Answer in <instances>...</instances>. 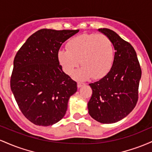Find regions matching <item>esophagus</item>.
<instances>
[{"instance_id": "1", "label": "esophagus", "mask_w": 152, "mask_h": 152, "mask_svg": "<svg viewBox=\"0 0 152 152\" xmlns=\"http://www.w3.org/2000/svg\"><path fill=\"white\" fill-rule=\"evenodd\" d=\"M83 85H84V83H81V82H78V83H77V86H78V88H81V87L83 86Z\"/></svg>"}]
</instances>
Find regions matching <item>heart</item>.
<instances>
[{
    "instance_id": "heart-1",
    "label": "heart",
    "mask_w": 152,
    "mask_h": 152,
    "mask_svg": "<svg viewBox=\"0 0 152 152\" xmlns=\"http://www.w3.org/2000/svg\"><path fill=\"white\" fill-rule=\"evenodd\" d=\"M66 49L58 50L57 57L63 70L71 75L78 64L82 66L74 74L77 80L105 76L113 66L114 49L109 37L103 34H81L71 38Z\"/></svg>"
}]
</instances>
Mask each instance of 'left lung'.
I'll use <instances>...</instances> for the list:
<instances>
[{
  "label": "left lung",
  "mask_w": 152,
  "mask_h": 152,
  "mask_svg": "<svg viewBox=\"0 0 152 152\" xmlns=\"http://www.w3.org/2000/svg\"><path fill=\"white\" fill-rule=\"evenodd\" d=\"M98 31L109 38L116 52L109 72L89 84L93 94L88 103V114L100 123L113 124L126 117L135 107L142 70L129 43L111 29Z\"/></svg>",
  "instance_id": "8db88e82"
}]
</instances>
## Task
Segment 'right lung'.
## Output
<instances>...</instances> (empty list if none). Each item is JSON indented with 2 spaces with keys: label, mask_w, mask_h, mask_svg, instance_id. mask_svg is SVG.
<instances>
[{
  "label": "right lung",
  "mask_w": 152,
  "mask_h": 152,
  "mask_svg": "<svg viewBox=\"0 0 152 152\" xmlns=\"http://www.w3.org/2000/svg\"><path fill=\"white\" fill-rule=\"evenodd\" d=\"M79 30L36 31L13 61L10 88L21 112L38 126H51L65 116L77 83L62 70L57 54L62 43Z\"/></svg>",
  "instance_id": "right-lung-1"
}]
</instances>
